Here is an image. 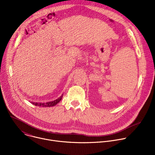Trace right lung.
<instances>
[{
	"instance_id": "right-lung-1",
	"label": "right lung",
	"mask_w": 155,
	"mask_h": 155,
	"mask_svg": "<svg viewBox=\"0 0 155 155\" xmlns=\"http://www.w3.org/2000/svg\"><path fill=\"white\" fill-rule=\"evenodd\" d=\"M63 95V94H62L57 99H56L54 101H49V102H46V103H37V102H30V103H31L32 104H34L35 106H38L39 107H52V106H55L57 104H58L61 101V100L62 99Z\"/></svg>"
}]
</instances>
